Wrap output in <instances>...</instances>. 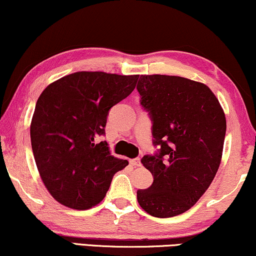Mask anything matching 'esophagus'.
<instances>
[{"label":"esophagus","mask_w":256,"mask_h":256,"mask_svg":"<svg viewBox=\"0 0 256 256\" xmlns=\"http://www.w3.org/2000/svg\"><path fill=\"white\" fill-rule=\"evenodd\" d=\"M130 164L132 166H140V160H139V158H134V160H130Z\"/></svg>","instance_id":"34e87169"}]
</instances>
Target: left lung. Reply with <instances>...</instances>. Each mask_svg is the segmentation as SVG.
I'll use <instances>...</instances> for the list:
<instances>
[{
    "instance_id": "obj_1",
    "label": "left lung",
    "mask_w": 256,
    "mask_h": 256,
    "mask_svg": "<svg viewBox=\"0 0 256 256\" xmlns=\"http://www.w3.org/2000/svg\"><path fill=\"white\" fill-rule=\"evenodd\" d=\"M140 104L150 113L160 154L142 163L154 176L139 189V206L154 218L186 212L208 189L222 160L226 116L204 84L176 76H140Z\"/></svg>"
}]
</instances>
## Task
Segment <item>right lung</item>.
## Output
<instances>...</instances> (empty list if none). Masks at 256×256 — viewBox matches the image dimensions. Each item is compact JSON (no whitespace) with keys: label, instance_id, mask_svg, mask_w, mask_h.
Returning <instances> with one entry per match:
<instances>
[{"label":"right lung","instance_id":"right-lung-1","mask_svg":"<svg viewBox=\"0 0 256 256\" xmlns=\"http://www.w3.org/2000/svg\"><path fill=\"white\" fill-rule=\"evenodd\" d=\"M139 76L76 72L48 85L30 122L32 148L38 174L53 198L85 210L106 196L112 177L128 162L112 156L106 118L112 106L134 90Z\"/></svg>","mask_w":256,"mask_h":256}]
</instances>
